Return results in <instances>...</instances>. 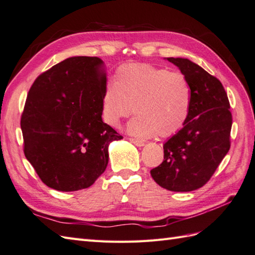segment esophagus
Listing matches in <instances>:
<instances>
[{
	"label": "esophagus",
	"mask_w": 255,
	"mask_h": 255,
	"mask_svg": "<svg viewBox=\"0 0 255 255\" xmlns=\"http://www.w3.org/2000/svg\"><path fill=\"white\" fill-rule=\"evenodd\" d=\"M129 140H130V142L133 143V144H134V145H136V146H143V145H144V141H142V140H140V139H133V138H130Z\"/></svg>",
	"instance_id": "1"
}]
</instances>
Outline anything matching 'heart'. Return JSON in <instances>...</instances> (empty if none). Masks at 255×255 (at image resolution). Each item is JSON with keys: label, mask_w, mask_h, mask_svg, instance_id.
I'll list each match as a JSON object with an SVG mask.
<instances>
[{"label": "heart", "mask_w": 255, "mask_h": 255, "mask_svg": "<svg viewBox=\"0 0 255 255\" xmlns=\"http://www.w3.org/2000/svg\"><path fill=\"white\" fill-rule=\"evenodd\" d=\"M192 91L185 76L147 63L122 65L114 74L113 85L102 95V119L119 127L132 112L128 132L140 138L170 136L183 128L188 119Z\"/></svg>", "instance_id": "b5f03b06"}]
</instances>
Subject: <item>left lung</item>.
<instances>
[{
	"mask_svg": "<svg viewBox=\"0 0 255 255\" xmlns=\"http://www.w3.org/2000/svg\"><path fill=\"white\" fill-rule=\"evenodd\" d=\"M190 84L192 103L181 130L164 144V160L151 170L159 186L191 192L204 186L231 147L232 113L223 85L185 58H167Z\"/></svg>",
	"mask_w": 255,
	"mask_h": 255,
	"instance_id": "obj_1",
	"label": "left lung"
}]
</instances>
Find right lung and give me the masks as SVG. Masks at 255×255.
Wrapping results in <instances>:
<instances>
[{
	"instance_id": "1",
	"label": "right lung",
	"mask_w": 255,
	"mask_h": 255,
	"mask_svg": "<svg viewBox=\"0 0 255 255\" xmlns=\"http://www.w3.org/2000/svg\"><path fill=\"white\" fill-rule=\"evenodd\" d=\"M103 61L71 57L38 76L25 100L23 152L44 184L60 192L87 188L106 170L109 144L123 136L102 121Z\"/></svg>"
}]
</instances>
